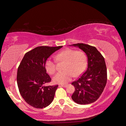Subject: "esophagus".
<instances>
[{
    "mask_svg": "<svg viewBox=\"0 0 126 126\" xmlns=\"http://www.w3.org/2000/svg\"><path fill=\"white\" fill-rule=\"evenodd\" d=\"M59 86L63 87H67V85H60Z\"/></svg>",
    "mask_w": 126,
    "mask_h": 126,
    "instance_id": "34e87169",
    "label": "esophagus"
}]
</instances>
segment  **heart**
<instances>
[{"label": "heart", "instance_id": "b5f03b06", "mask_svg": "<svg viewBox=\"0 0 126 126\" xmlns=\"http://www.w3.org/2000/svg\"><path fill=\"white\" fill-rule=\"evenodd\" d=\"M55 59L47 58L45 63V68L49 75H53L56 71V61L64 62V71L59 72L53 79L54 82L58 84H66L73 76H79L84 72L87 67V56L82 50L66 48L58 53L55 55Z\"/></svg>", "mask_w": 126, "mask_h": 126}]
</instances>
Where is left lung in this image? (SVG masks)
Here are the masks:
<instances>
[{
	"label": "left lung",
	"mask_w": 126,
	"mask_h": 126,
	"mask_svg": "<svg viewBox=\"0 0 126 126\" xmlns=\"http://www.w3.org/2000/svg\"><path fill=\"white\" fill-rule=\"evenodd\" d=\"M72 45L79 47L86 53L88 65L80 78L72 83L75 90L71 97L79 104L93 103L100 96L107 83V71L104 58L93 46L83 43Z\"/></svg>",
	"instance_id": "left-lung-1"
}]
</instances>
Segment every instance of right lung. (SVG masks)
Returning a JSON list of instances; mask_svg holds the SVG:
<instances>
[{"mask_svg": "<svg viewBox=\"0 0 126 126\" xmlns=\"http://www.w3.org/2000/svg\"><path fill=\"white\" fill-rule=\"evenodd\" d=\"M62 46H41L28 51L18 68L17 82L20 94L26 102L42 109L52 102L58 85L47 86L51 79L45 68L47 59Z\"/></svg>", "mask_w": 126, "mask_h": 126, "instance_id": "right-lung-1", "label": "right lung"}]
</instances>
